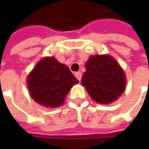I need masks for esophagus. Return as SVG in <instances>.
<instances>
[{
    "mask_svg": "<svg viewBox=\"0 0 149 149\" xmlns=\"http://www.w3.org/2000/svg\"><path fill=\"white\" fill-rule=\"evenodd\" d=\"M75 77L80 81V80H81V77H82V73H81V72H76V73H75Z\"/></svg>",
    "mask_w": 149,
    "mask_h": 149,
    "instance_id": "34e87169",
    "label": "esophagus"
}]
</instances>
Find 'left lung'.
Instances as JSON below:
<instances>
[{
	"mask_svg": "<svg viewBox=\"0 0 149 149\" xmlns=\"http://www.w3.org/2000/svg\"><path fill=\"white\" fill-rule=\"evenodd\" d=\"M81 84L97 103L109 104L117 100L126 87L125 74L120 65L109 55L90 57Z\"/></svg>",
	"mask_w": 149,
	"mask_h": 149,
	"instance_id": "8db88e82",
	"label": "left lung"
}]
</instances>
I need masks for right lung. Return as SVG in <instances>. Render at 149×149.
<instances>
[{
  "label": "right lung",
  "mask_w": 149,
  "mask_h": 149,
  "mask_svg": "<svg viewBox=\"0 0 149 149\" xmlns=\"http://www.w3.org/2000/svg\"><path fill=\"white\" fill-rule=\"evenodd\" d=\"M27 87L32 98L45 107H59L78 80L68 66L54 57L42 58L27 76Z\"/></svg>",
  "instance_id": "right-lung-1"
}]
</instances>
